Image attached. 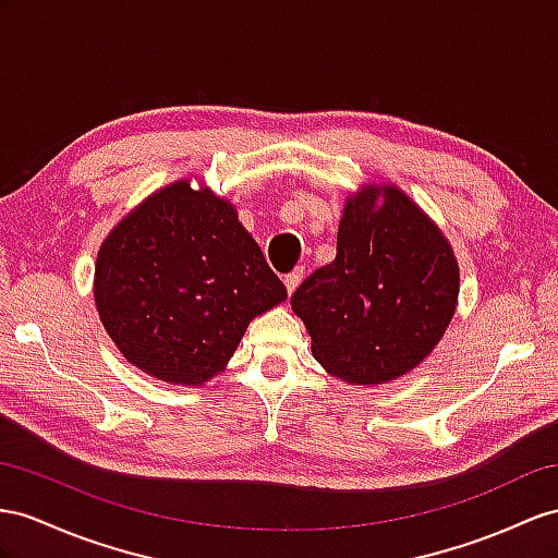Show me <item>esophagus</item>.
I'll return each instance as SVG.
<instances>
[{"instance_id": "34e87169", "label": "esophagus", "mask_w": 558, "mask_h": 558, "mask_svg": "<svg viewBox=\"0 0 558 558\" xmlns=\"http://www.w3.org/2000/svg\"><path fill=\"white\" fill-rule=\"evenodd\" d=\"M302 278H304V268H294L292 274L284 276V288H288V294H292L296 290V284L302 282Z\"/></svg>"}]
</instances>
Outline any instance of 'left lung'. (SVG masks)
<instances>
[{
	"label": "left lung",
	"mask_w": 558,
	"mask_h": 558,
	"mask_svg": "<svg viewBox=\"0 0 558 558\" xmlns=\"http://www.w3.org/2000/svg\"><path fill=\"white\" fill-rule=\"evenodd\" d=\"M379 194L385 203L377 208ZM457 292L448 240L393 185H369L344 207L335 262L313 270L290 302L327 373L384 384L432 353Z\"/></svg>",
	"instance_id": "1"
}]
</instances>
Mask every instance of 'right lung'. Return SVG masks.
Here are the masks:
<instances>
[{"instance_id":"add662e5","label":"right lung","mask_w":558,"mask_h":558,"mask_svg":"<svg viewBox=\"0 0 558 558\" xmlns=\"http://www.w3.org/2000/svg\"><path fill=\"white\" fill-rule=\"evenodd\" d=\"M288 296L235 209L179 181L122 219L96 259L94 299L124 359L199 387L254 316Z\"/></svg>"}]
</instances>
